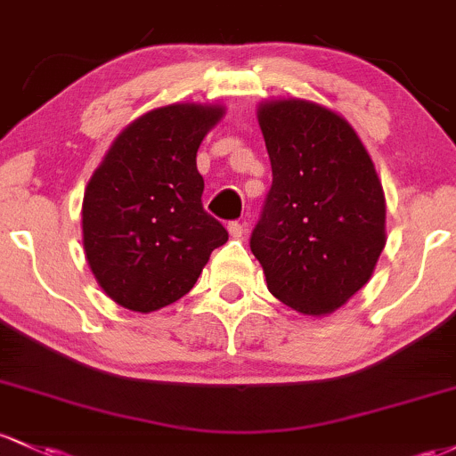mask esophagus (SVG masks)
I'll return each mask as SVG.
<instances>
[{"label":"esophagus","mask_w":456,"mask_h":456,"mask_svg":"<svg viewBox=\"0 0 456 456\" xmlns=\"http://www.w3.org/2000/svg\"><path fill=\"white\" fill-rule=\"evenodd\" d=\"M229 233H232V238H244V233H247V224L244 223H238V220H232V223L227 224Z\"/></svg>","instance_id":"1"}]
</instances>
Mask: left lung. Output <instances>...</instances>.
Segmentation results:
<instances>
[{
  "label": "left lung",
  "mask_w": 456,
  "mask_h": 456,
  "mask_svg": "<svg viewBox=\"0 0 456 456\" xmlns=\"http://www.w3.org/2000/svg\"><path fill=\"white\" fill-rule=\"evenodd\" d=\"M273 186L251 233L273 297L331 314L368 283L385 247V197L374 164L342 117L303 99L264 103Z\"/></svg>",
  "instance_id": "obj_1"
}]
</instances>
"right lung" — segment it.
<instances>
[{"instance_id":"obj_1","label":"right lung","mask_w":456,"mask_h":456,"mask_svg":"<svg viewBox=\"0 0 456 456\" xmlns=\"http://www.w3.org/2000/svg\"><path fill=\"white\" fill-rule=\"evenodd\" d=\"M223 108L175 103L134 121L88 182L84 251L114 303L149 314L188 294L229 233L203 209L199 144Z\"/></svg>"}]
</instances>
